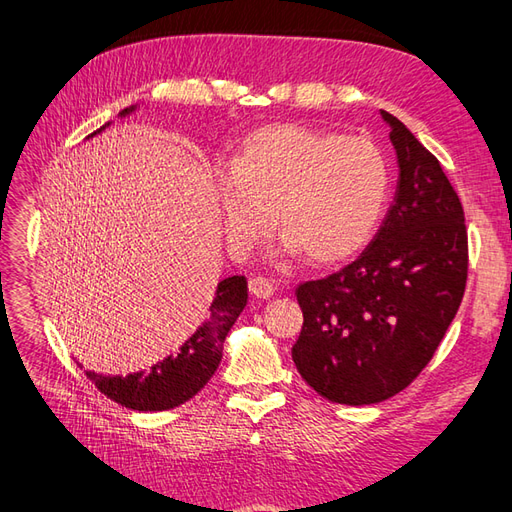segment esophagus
<instances>
[{
    "mask_svg": "<svg viewBox=\"0 0 512 512\" xmlns=\"http://www.w3.org/2000/svg\"><path fill=\"white\" fill-rule=\"evenodd\" d=\"M248 292L257 299H270L275 295V286L270 284L268 279L264 277H250L248 281Z\"/></svg>",
    "mask_w": 512,
    "mask_h": 512,
    "instance_id": "34e87169",
    "label": "esophagus"
}]
</instances>
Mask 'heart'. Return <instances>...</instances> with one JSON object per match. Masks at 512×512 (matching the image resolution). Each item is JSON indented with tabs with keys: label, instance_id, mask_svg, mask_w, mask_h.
<instances>
[{
	"label": "heart",
	"instance_id": "heart-1",
	"mask_svg": "<svg viewBox=\"0 0 512 512\" xmlns=\"http://www.w3.org/2000/svg\"><path fill=\"white\" fill-rule=\"evenodd\" d=\"M391 189L389 162L376 143L306 125L250 132L217 169L213 195L228 253L244 259L277 222L281 250H306L312 264H339L374 237Z\"/></svg>",
	"mask_w": 512,
	"mask_h": 512
}]
</instances>
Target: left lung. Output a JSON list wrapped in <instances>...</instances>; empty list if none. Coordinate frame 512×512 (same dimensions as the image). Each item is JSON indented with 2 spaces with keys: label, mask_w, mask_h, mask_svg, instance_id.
<instances>
[{
  "label": "left lung",
  "mask_w": 512,
  "mask_h": 512,
  "mask_svg": "<svg viewBox=\"0 0 512 512\" xmlns=\"http://www.w3.org/2000/svg\"><path fill=\"white\" fill-rule=\"evenodd\" d=\"M380 116L398 158L394 204L352 264L297 288L292 361L317 394L354 407L396 396L422 372L469 270L464 211L438 158L396 116Z\"/></svg>",
  "instance_id": "8db88e82"
}]
</instances>
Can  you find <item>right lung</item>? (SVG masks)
Instances as JSON below:
<instances>
[{
    "instance_id": "right-lung-1",
    "label": "right lung",
    "mask_w": 512,
    "mask_h": 512,
    "mask_svg": "<svg viewBox=\"0 0 512 512\" xmlns=\"http://www.w3.org/2000/svg\"><path fill=\"white\" fill-rule=\"evenodd\" d=\"M138 105H129L118 114L121 118L134 114ZM96 129L88 138L101 134L105 127ZM248 284L246 277L233 275L217 284L215 299L206 319L187 341L180 345L176 354H169L147 372H134L127 376H103L96 372H85L92 383L99 387L107 398L118 405L134 411H167L191 400L209 383L217 365L222 361V347L228 330L233 328L239 314L246 308Z\"/></svg>"
}]
</instances>
